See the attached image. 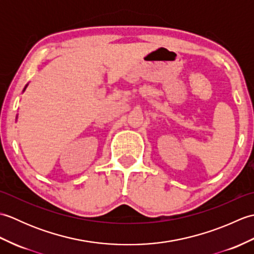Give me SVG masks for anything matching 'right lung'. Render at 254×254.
<instances>
[{
  "label": "right lung",
  "instance_id": "obj_1",
  "mask_svg": "<svg viewBox=\"0 0 254 254\" xmlns=\"http://www.w3.org/2000/svg\"><path fill=\"white\" fill-rule=\"evenodd\" d=\"M26 87H27V85H26V86H25V88H24V90H25V89H26Z\"/></svg>",
  "mask_w": 254,
  "mask_h": 254
}]
</instances>
